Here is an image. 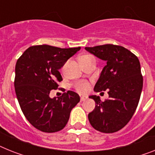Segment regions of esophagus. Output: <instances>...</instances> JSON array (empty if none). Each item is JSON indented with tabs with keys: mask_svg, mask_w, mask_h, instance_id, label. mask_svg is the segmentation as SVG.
Here are the masks:
<instances>
[{
	"mask_svg": "<svg viewBox=\"0 0 155 155\" xmlns=\"http://www.w3.org/2000/svg\"><path fill=\"white\" fill-rule=\"evenodd\" d=\"M87 99L86 96H82V97H81V101H85V100Z\"/></svg>",
	"mask_w": 155,
	"mask_h": 155,
	"instance_id": "1",
	"label": "esophagus"
}]
</instances>
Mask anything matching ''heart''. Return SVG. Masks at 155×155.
I'll use <instances>...</instances> for the list:
<instances>
[{
    "instance_id": "b5f03b06",
    "label": "heart",
    "mask_w": 155,
    "mask_h": 155,
    "mask_svg": "<svg viewBox=\"0 0 155 155\" xmlns=\"http://www.w3.org/2000/svg\"><path fill=\"white\" fill-rule=\"evenodd\" d=\"M83 56H88V55H83ZM82 57V56H81ZM89 82H87L85 81H78L74 84V89H76V91H78L80 93H86L89 90Z\"/></svg>"
}]
</instances>
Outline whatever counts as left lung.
<instances>
[{"label": "left lung", "instance_id": "left-lung-1", "mask_svg": "<svg viewBox=\"0 0 155 155\" xmlns=\"http://www.w3.org/2000/svg\"><path fill=\"white\" fill-rule=\"evenodd\" d=\"M107 64L96 83V92L108 90L109 98L101 101L97 96H90L97 105L88 115L93 128L103 133L120 131L135 113L143 78L137 56L122 46L113 44L85 47Z\"/></svg>", "mask_w": 155, "mask_h": 155}]
</instances>
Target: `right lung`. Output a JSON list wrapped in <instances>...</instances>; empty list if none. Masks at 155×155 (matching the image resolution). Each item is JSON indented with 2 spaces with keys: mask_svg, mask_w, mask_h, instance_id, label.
I'll list each match as a JSON object with an SVG mask.
<instances>
[{
  "mask_svg": "<svg viewBox=\"0 0 155 155\" xmlns=\"http://www.w3.org/2000/svg\"><path fill=\"white\" fill-rule=\"evenodd\" d=\"M80 49L31 46L18 58L14 80L16 97L24 116L39 131H61L72 108L80 101L78 94L70 90H64L58 98L49 97L51 90L57 89L62 81L59 69Z\"/></svg>",
  "mask_w": 155,
  "mask_h": 155,
  "instance_id": "add662e5",
  "label": "right lung"
}]
</instances>
